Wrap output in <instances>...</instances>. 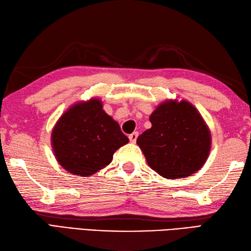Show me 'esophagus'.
I'll list each match as a JSON object with an SVG mask.
<instances>
[{
    "label": "esophagus",
    "instance_id": "esophagus-1",
    "mask_svg": "<svg viewBox=\"0 0 251 251\" xmlns=\"http://www.w3.org/2000/svg\"><path fill=\"white\" fill-rule=\"evenodd\" d=\"M128 138H129V141H130L131 143H135V142L137 141V138H138V132H137V131L132 132V134L129 135Z\"/></svg>",
    "mask_w": 251,
    "mask_h": 251
}]
</instances>
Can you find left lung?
I'll use <instances>...</instances> for the list:
<instances>
[{"mask_svg": "<svg viewBox=\"0 0 251 251\" xmlns=\"http://www.w3.org/2000/svg\"><path fill=\"white\" fill-rule=\"evenodd\" d=\"M152 127L137 143L154 172L164 178L195 174L210 151V132L200 112L185 100H168L150 116Z\"/></svg>", "mask_w": 251, "mask_h": 251, "instance_id": "obj_1", "label": "left lung"}]
</instances>
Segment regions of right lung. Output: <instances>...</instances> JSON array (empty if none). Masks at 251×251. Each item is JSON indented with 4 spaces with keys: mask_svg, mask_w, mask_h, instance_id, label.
<instances>
[{
    "mask_svg": "<svg viewBox=\"0 0 251 251\" xmlns=\"http://www.w3.org/2000/svg\"><path fill=\"white\" fill-rule=\"evenodd\" d=\"M128 142L99 99L72 105L57 122L51 145L58 163L75 176H90L109 165Z\"/></svg>",
    "mask_w": 251,
    "mask_h": 251,
    "instance_id": "obj_1",
    "label": "right lung"
}]
</instances>
